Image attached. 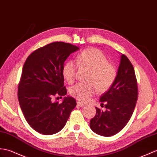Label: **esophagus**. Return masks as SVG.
I'll return each instance as SVG.
<instances>
[{
	"label": "esophagus",
	"mask_w": 157,
	"mask_h": 157,
	"mask_svg": "<svg viewBox=\"0 0 157 157\" xmlns=\"http://www.w3.org/2000/svg\"><path fill=\"white\" fill-rule=\"evenodd\" d=\"M77 105H79L80 107H83V106H85V105H86L80 102V101H77Z\"/></svg>",
	"instance_id": "esophagus-1"
}]
</instances>
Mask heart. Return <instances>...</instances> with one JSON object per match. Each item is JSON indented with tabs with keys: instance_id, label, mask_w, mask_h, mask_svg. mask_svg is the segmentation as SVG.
<instances>
[{
	"instance_id": "heart-1",
	"label": "heart",
	"mask_w": 157,
	"mask_h": 157,
	"mask_svg": "<svg viewBox=\"0 0 157 157\" xmlns=\"http://www.w3.org/2000/svg\"><path fill=\"white\" fill-rule=\"evenodd\" d=\"M75 61L69 60L63 65V75L69 83H74L76 78L78 64L92 70L90 83H78L70 90V94L78 100L86 102L98 91L104 92L110 88L117 76V70L108 61L100 50L90 48L83 51L76 57Z\"/></svg>"
}]
</instances>
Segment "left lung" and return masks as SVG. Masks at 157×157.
<instances>
[{"label": "left lung", "mask_w": 157, "mask_h": 157, "mask_svg": "<svg viewBox=\"0 0 157 157\" xmlns=\"http://www.w3.org/2000/svg\"><path fill=\"white\" fill-rule=\"evenodd\" d=\"M137 99V80L133 65L122 54L114 83L100 98L105 110L96 107V114L90 120L91 129L103 136L117 134L128 122Z\"/></svg>", "instance_id": "1"}]
</instances>
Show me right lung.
Here are the masks:
<instances>
[{"label":"right lung","mask_w":157,"mask_h":157,"mask_svg":"<svg viewBox=\"0 0 157 157\" xmlns=\"http://www.w3.org/2000/svg\"><path fill=\"white\" fill-rule=\"evenodd\" d=\"M79 49L68 43L53 42L34 51L25 62L18 99L25 120L39 133L51 135L59 132L76 106L72 97H64L61 103L53 101V98L66 95L64 62Z\"/></svg>","instance_id":"1"}]
</instances>
